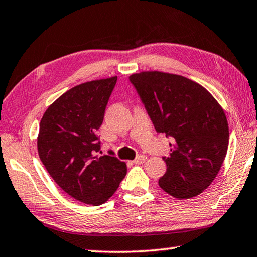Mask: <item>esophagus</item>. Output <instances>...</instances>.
<instances>
[{"mask_svg": "<svg viewBox=\"0 0 257 257\" xmlns=\"http://www.w3.org/2000/svg\"><path fill=\"white\" fill-rule=\"evenodd\" d=\"M145 160H147V157L145 156H139L136 159H134V164H136V165H140V164H143Z\"/></svg>", "mask_w": 257, "mask_h": 257, "instance_id": "1", "label": "esophagus"}]
</instances>
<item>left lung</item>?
Listing matches in <instances>:
<instances>
[{
    "instance_id": "obj_1",
    "label": "left lung",
    "mask_w": 257,
    "mask_h": 257,
    "mask_svg": "<svg viewBox=\"0 0 257 257\" xmlns=\"http://www.w3.org/2000/svg\"><path fill=\"white\" fill-rule=\"evenodd\" d=\"M129 80L156 132L171 139L160 188L180 200L200 195L226 157L229 133L223 108L209 91L183 76L143 71Z\"/></svg>"
}]
</instances>
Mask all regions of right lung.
Segmentation results:
<instances>
[{"mask_svg": "<svg viewBox=\"0 0 257 257\" xmlns=\"http://www.w3.org/2000/svg\"><path fill=\"white\" fill-rule=\"evenodd\" d=\"M116 80L115 76L72 87L40 121V160L61 189L85 204L105 203L127 174V165L116 157L95 156L100 150L97 130Z\"/></svg>", "mask_w": 257, "mask_h": 257, "instance_id": "obj_1", "label": "right lung"}]
</instances>
